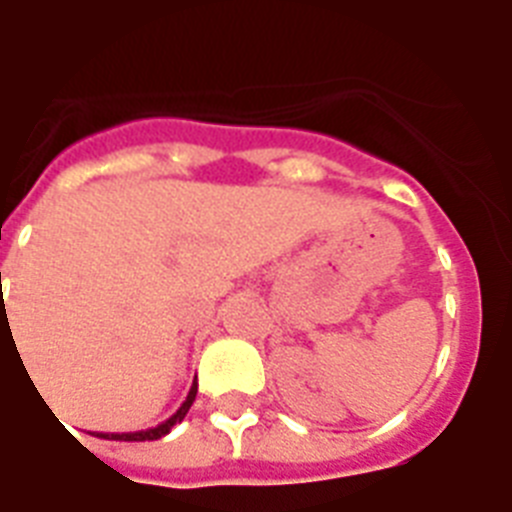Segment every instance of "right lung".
I'll list each match as a JSON object with an SVG mask.
<instances>
[{
  "label": "right lung",
  "instance_id": "right-lung-1",
  "mask_svg": "<svg viewBox=\"0 0 512 512\" xmlns=\"http://www.w3.org/2000/svg\"><path fill=\"white\" fill-rule=\"evenodd\" d=\"M195 395H197V382H192V388H190V393H187V401L182 403V406H179V411H176L174 416H169V419H166V422H161L158 424V427H153V429H140V432H122V435H119V432H111V435H98V437H103V440H119V442H145V440H161L163 435H169L171 429H174V424H179L184 419V416H187V411H190V406L192 403H195Z\"/></svg>",
  "mask_w": 512,
  "mask_h": 512
}]
</instances>
